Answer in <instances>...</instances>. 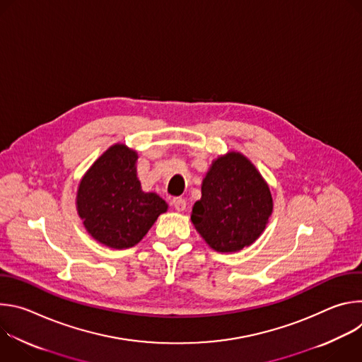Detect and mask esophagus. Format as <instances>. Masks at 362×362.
Instances as JSON below:
<instances>
[{
	"label": "esophagus",
	"mask_w": 362,
	"mask_h": 362,
	"mask_svg": "<svg viewBox=\"0 0 362 362\" xmlns=\"http://www.w3.org/2000/svg\"><path fill=\"white\" fill-rule=\"evenodd\" d=\"M172 203H173L175 209H176L177 212H183V211H186V200H185L183 197H175Z\"/></svg>",
	"instance_id": "obj_1"
}]
</instances>
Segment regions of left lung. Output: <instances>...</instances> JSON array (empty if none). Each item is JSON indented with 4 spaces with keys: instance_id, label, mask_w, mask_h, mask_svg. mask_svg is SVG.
Masks as SVG:
<instances>
[{
    "instance_id": "1",
    "label": "left lung",
    "mask_w": 362,
    "mask_h": 362,
    "mask_svg": "<svg viewBox=\"0 0 362 362\" xmlns=\"http://www.w3.org/2000/svg\"><path fill=\"white\" fill-rule=\"evenodd\" d=\"M272 211V193L261 172L245 154L230 150L206 172L190 219L214 250L232 253L264 233Z\"/></svg>"
}]
</instances>
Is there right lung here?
Listing matches in <instances>:
<instances>
[{
    "mask_svg": "<svg viewBox=\"0 0 362 362\" xmlns=\"http://www.w3.org/2000/svg\"><path fill=\"white\" fill-rule=\"evenodd\" d=\"M139 154L124 143L110 146L81 177L76 209L87 233L112 249L137 245L168 212L154 192H143L137 177Z\"/></svg>",
    "mask_w": 362,
    "mask_h": 362,
    "instance_id": "right-lung-1",
    "label": "right lung"
}]
</instances>
